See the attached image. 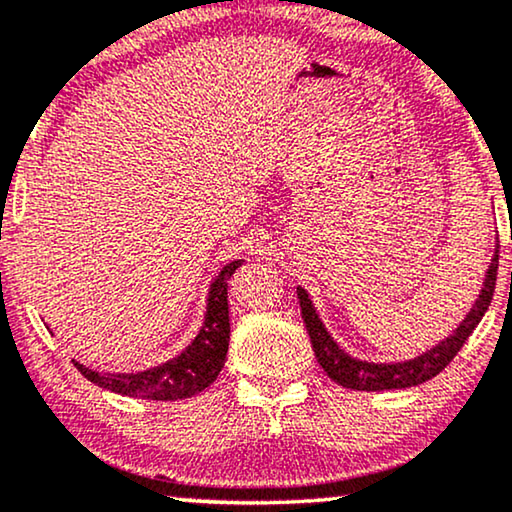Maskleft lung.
I'll return each instance as SVG.
<instances>
[{
  "instance_id": "left-lung-1",
  "label": "left lung",
  "mask_w": 512,
  "mask_h": 512,
  "mask_svg": "<svg viewBox=\"0 0 512 512\" xmlns=\"http://www.w3.org/2000/svg\"><path fill=\"white\" fill-rule=\"evenodd\" d=\"M496 271H499V250H496L492 267L487 269L485 288H482L478 302H475L473 311L468 313L466 320L459 325V330L452 337H447L445 342L435 346V349L426 351L424 356L407 360V363H395V365H374L356 360L339 349L332 342V337L327 335V330L320 323L318 313L313 311V304L309 295L302 288H297L299 306H302V318L306 323V332L311 337L313 353H316L320 367H323L327 377L337 381L339 386L351 388V391H391V388H410L424 381L433 379L435 374H440L445 367L456 358V353L461 351V346L468 342V337L473 335V330L485 316L494 297L496 288Z\"/></svg>"
}]
</instances>
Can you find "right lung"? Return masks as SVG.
<instances>
[{"instance_id": "right-lung-1", "label": "right lung", "mask_w": 512, "mask_h": 512, "mask_svg": "<svg viewBox=\"0 0 512 512\" xmlns=\"http://www.w3.org/2000/svg\"><path fill=\"white\" fill-rule=\"evenodd\" d=\"M241 260L227 264L210 288L206 323L199 337L187 346L180 356L159 367L138 374H98L88 367L74 363L88 381L107 391L147 400H182L199 395L213 384L220 374L229 349V302L227 281L238 269Z\"/></svg>"}]
</instances>
